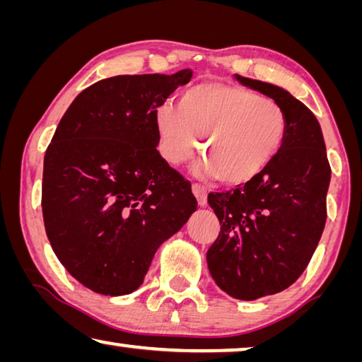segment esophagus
<instances>
[{
    "label": "esophagus",
    "mask_w": 362,
    "mask_h": 362,
    "mask_svg": "<svg viewBox=\"0 0 362 362\" xmlns=\"http://www.w3.org/2000/svg\"><path fill=\"white\" fill-rule=\"evenodd\" d=\"M192 190L194 197H197V202L199 206H204L208 203V190H206L203 185H199V183H193Z\"/></svg>",
    "instance_id": "1"
}]
</instances>
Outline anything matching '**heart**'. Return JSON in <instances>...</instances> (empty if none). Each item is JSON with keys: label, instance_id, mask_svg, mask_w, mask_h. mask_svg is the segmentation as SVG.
I'll list each match as a JSON object with an SVG mask.
<instances>
[{"label": "heart", "instance_id": "heart-1", "mask_svg": "<svg viewBox=\"0 0 362 362\" xmlns=\"http://www.w3.org/2000/svg\"><path fill=\"white\" fill-rule=\"evenodd\" d=\"M160 151L172 164L199 148L204 168L222 183H243L266 168L282 148L288 119L271 98L228 83H198L180 95L179 106L156 111Z\"/></svg>", "mask_w": 362, "mask_h": 362}]
</instances>
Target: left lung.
I'll list each match as a JSON object with an SVG mask.
<instances>
[{"mask_svg":"<svg viewBox=\"0 0 362 362\" xmlns=\"http://www.w3.org/2000/svg\"><path fill=\"white\" fill-rule=\"evenodd\" d=\"M235 78L277 101L288 119L282 148L259 174L208 194L221 222L206 255L209 272L227 295L251 301L288 288L305 272L325 227L330 164L309 107L272 83Z\"/></svg>","mask_w":362,"mask_h":362,"instance_id":"1","label":"left lung"}]
</instances>
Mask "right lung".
Segmentation results:
<instances>
[{"instance_id":"obj_1","label":"right lung","mask_w":362,"mask_h":362,"mask_svg":"<svg viewBox=\"0 0 362 362\" xmlns=\"http://www.w3.org/2000/svg\"><path fill=\"white\" fill-rule=\"evenodd\" d=\"M192 74L116 76L90 85L45 153L42 211L51 248L96 293L139 288L160 243L197 211L192 183L156 150L158 107Z\"/></svg>"}]
</instances>
